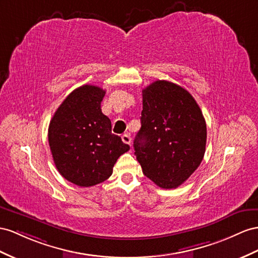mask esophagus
Masks as SVG:
<instances>
[{
  "instance_id": "obj_1",
  "label": "esophagus",
  "mask_w": 258,
  "mask_h": 258,
  "mask_svg": "<svg viewBox=\"0 0 258 258\" xmlns=\"http://www.w3.org/2000/svg\"><path fill=\"white\" fill-rule=\"evenodd\" d=\"M122 141L124 144H127V145H131V142H132V138L130 136V134H123L122 135Z\"/></svg>"
}]
</instances>
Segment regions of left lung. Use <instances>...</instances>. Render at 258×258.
<instances>
[{
	"mask_svg": "<svg viewBox=\"0 0 258 258\" xmlns=\"http://www.w3.org/2000/svg\"><path fill=\"white\" fill-rule=\"evenodd\" d=\"M142 127L134 150L143 173L162 188H175L200 167L207 128L189 92L167 81L143 89Z\"/></svg>",
	"mask_w": 258,
	"mask_h": 258,
	"instance_id": "8db88e82",
	"label": "left lung"
}]
</instances>
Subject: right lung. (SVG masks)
Returning <instances> with one entry per match:
<instances>
[{
	"label": "right lung",
	"mask_w": 258,
	"mask_h": 258,
	"mask_svg": "<svg viewBox=\"0 0 258 258\" xmlns=\"http://www.w3.org/2000/svg\"><path fill=\"white\" fill-rule=\"evenodd\" d=\"M105 90L84 85L64 99L49 125V145L55 167L66 180L89 187L109 179L117 158L130 150L112 134L101 111Z\"/></svg>",
	"instance_id": "right-lung-1"
}]
</instances>
